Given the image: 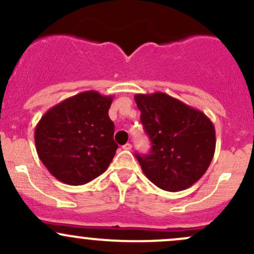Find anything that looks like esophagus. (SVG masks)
I'll use <instances>...</instances> for the list:
<instances>
[{
	"label": "esophagus",
	"mask_w": 254,
	"mask_h": 254,
	"mask_svg": "<svg viewBox=\"0 0 254 254\" xmlns=\"http://www.w3.org/2000/svg\"><path fill=\"white\" fill-rule=\"evenodd\" d=\"M131 143H125L124 146H123V149H125V151H129V149H131Z\"/></svg>",
	"instance_id": "obj_1"
}]
</instances>
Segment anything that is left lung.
Returning <instances> with one entry per match:
<instances>
[{"instance_id": "1", "label": "left lung", "mask_w": 254, "mask_h": 254, "mask_svg": "<svg viewBox=\"0 0 254 254\" xmlns=\"http://www.w3.org/2000/svg\"><path fill=\"white\" fill-rule=\"evenodd\" d=\"M141 123L151 153L136 154L143 174L157 188L178 192L203 176L215 152V129L203 112L164 92L137 93Z\"/></svg>"}]
</instances>
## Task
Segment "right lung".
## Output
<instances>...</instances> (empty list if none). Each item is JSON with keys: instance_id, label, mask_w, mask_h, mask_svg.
<instances>
[{"instance_id": "1", "label": "right lung", "mask_w": 254, "mask_h": 254, "mask_svg": "<svg viewBox=\"0 0 254 254\" xmlns=\"http://www.w3.org/2000/svg\"><path fill=\"white\" fill-rule=\"evenodd\" d=\"M113 96L84 91L50 108L35 127L40 161L57 180L84 185L105 173L118 145L108 116Z\"/></svg>"}]
</instances>
